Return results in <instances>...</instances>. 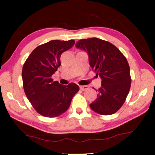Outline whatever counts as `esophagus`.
Masks as SVG:
<instances>
[{"instance_id":"1","label":"esophagus","mask_w":155,"mask_h":155,"mask_svg":"<svg viewBox=\"0 0 155 155\" xmlns=\"http://www.w3.org/2000/svg\"><path fill=\"white\" fill-rule=\"evenodd\" d=\"M80 90H81L82 91H84V90H87V89H88V86H87V85L80 86Z\"/></svg>"}]
</instances>
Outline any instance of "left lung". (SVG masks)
Here are the masks:
<instances>
[{"label":"left lung","mask_w":155,"mask_h":155,"mask_svg":"<svg viewBox=\"0 0 155 155\" xmlns=\"http://www.w3.org/2000/svg\"><path fill=\"white\" fill-rule=\"evenodd\" d=\"M75 46L87 52L91 68L101 79L97 98L90 108L101 115L116 113L130 88V67L126 57L114 44L98 38L80 39Z\"/></svg>","instance_id":"obj_1"}]
</instances>
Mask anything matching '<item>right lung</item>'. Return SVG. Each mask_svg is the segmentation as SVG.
Returning <instances> with one entry per match:
<instances>
[{
    "mask_svg": "<svg viewBox=\"0 0 155 155\" xmlns=\"http://www.w3.org/2000/svg\"><path fill=\"white\" fill-rule=\"evenodd\" d=\"M74 44L73 39L52 40L41 44L31 53L23 65L25 93L34 109L41 116L54 118L63 114L79 91L78 84L71 82L63 85L51 78L61 65V54Z\"/></svg>",
    "mask_w": 155,
    "mask_h": 155,
    "instance_id": "right-lung-1",
    "label": "right lung"
}]
</instances>
